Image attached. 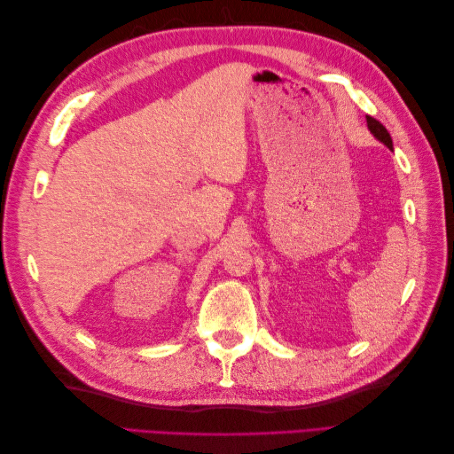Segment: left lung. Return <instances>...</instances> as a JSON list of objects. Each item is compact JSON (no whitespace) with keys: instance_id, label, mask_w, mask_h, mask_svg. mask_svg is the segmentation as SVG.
<instances>
[{"instance_id":"1","label":"left lung","mask_w":454,"mask_h":454,"mask_svg":"<svg viewBox=\"0 0 454 454\" xmlns=\"http://www.w3.org/2000/svg\"><path fill=\"white\" fill-rule=\"evenodd\" d=\"M366 124H369V129H371V132L374 134V137L379 138L382 144H387V146L392 150V138H390L388 130L384 129L382 124L376 121V119H372V117H366Z\"/></svg>"}]
</instances>
